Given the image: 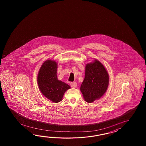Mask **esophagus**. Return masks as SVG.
I'll list each match as a JSON object with an SVG mask.
<instances>
[{"mask_svg":"<svg viewBox=\"0 0 146 146\" xmlns=\"http://www.w3.org/2000/svg\"><path fill=\"white\" fill-rule=\"evenodd\" d=\"M70 84L71 87H72V88H76L77 86V84L76 82H70Z\"/></svg>","mask_w":146,"mask_h":146,"instance_id":"obj_1","label":"esophagus"}]
</instances>
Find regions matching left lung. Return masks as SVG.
I'll return each mask as SVG.
<instances>
[{
  "instance_id": "obj_1",
  "label": "left lung",
  "mask_w": 146,
  "mask_h": 146,
  "mask_svg": "<svg viewBox=\"0 0 146 146\" xmlns=\"http://www.w3.org/2000/svg\"><path fill=\"white\" fill-rule=\"evenodd\" d=\"M109 83V74L99 61L95 60L93 63L87 64L80 87L84 100L92 103L100 99L106 92Z\"/></svg>"
}]
</instances>
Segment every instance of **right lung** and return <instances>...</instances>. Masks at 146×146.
<instances>
[{
	"label": "right lung",
	"instance_id": "right-lung-1",
	"mask_svg": "<svg viewBox=\"0 0 146 146\" xmlns=\"http://www.w3.org/2000/svg\"><path fill=\"white\" fill-rule=\"evenodd\" d=\"M57 69L56 62L47 60L41 66L37 76V84L41 92L55 103L60 102L64 93L70 88L68 84L57 79Z\"/></svg>",
	"mask_w": 146,
	"mask_h": 146
}]
</instances>
